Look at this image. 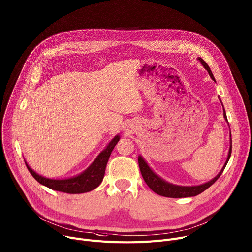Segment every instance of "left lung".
<instances>
[{
    "instance_id": "8db88e82",
    "label": "left lung",
    "mask_w": 252,
    "mask_h": 252,
    "mask_svg": "<svg viewBox=\"0 0 252 252\" xmlns=\"http://www.w3.org/2000/svg\"><path fill=\"white\" fill-rule=\"evenodd\" d=\"M197 60L200 62V63L203 65V67L207 70V73L209 74L210 78L213 80V82H215V79L211 73V69L209 68L208 64L201 59V58H197ZM220 102L221 99L220 98ZM222 103V102H221ZM223 107V104H222ZM223 118L227 122V117H226V113L223 107ZM229 139H230V145H229V151H228V156L226 158V161L224 163V165L222 166L221 170L219 172V174L217 176H214L212 179H210L209 182L204 183L202 185L199 186H192V187H185V186H177V185H173L170 184L166 181H164L163 178H161L158 174H157L148 164V162L145 160L141 156H138V165H139V169L141 172V175L145 179V182L147 183V185L149 186V188L155 191L156 193H158V195H162L165 197H172V198H181V197H190V196H195L199 193H201L202 191H204L205 189H207L210 186H212L215 182L218 181L219 177L221 175V173L223 172L229 158H230V155H231V147H232V142H231V133H229Z\"/></svg>"
}]
</instances>
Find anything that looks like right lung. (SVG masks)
<instances>
[{
    "instance_id": "add662e5",
    "label": "right lung",
    "mask_w": 252,
    "mask_h": 252,
    "mask_svg": "<svg viewBox=\"0 0 252 252\" xmlns=\"http://www.w3.org/2000/svg\"><path fill=\"white\" fill-rule=\"evenodd\" d=\"M120 134H117L109 143H107L105 149L98 154V156L87 169H85L80 174L71 177L63 179L48 178L32 170L26 160L25 163L35 181L51 189L71 194L89 192L96 189L102 182L107 160H109L111 154L118 141L120 140Z\"/></svg>"
}]
</instances>
